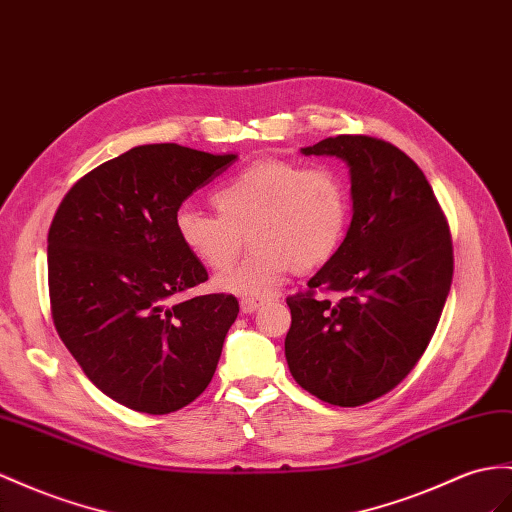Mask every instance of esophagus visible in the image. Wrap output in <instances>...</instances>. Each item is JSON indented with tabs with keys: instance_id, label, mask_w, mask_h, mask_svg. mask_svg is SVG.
Wrapping results in <instances>:
<instances>
[{
	"instance_id": "obj_1",
	"label": "esophagus",
	"mask_w": 512,
	"mask_h": 512,
	"mask_svg": "<svg viewBox=\"0 0 512 512\" xmlns=\"http://www.w3.org/2000/svg\"><path fill=\"white\" fill-rule=\"evenodd\" d=\"M266 303H268V298H264V296H248V298H242L240 307H242L244 313H255L259 307H264Z\"/></svg>"
}]
</instances>
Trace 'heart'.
<instances>
[{"mask_svg":"<svg viewBox=\"0 0 512 512\" xmlns=\"http://www.w3.org/2000/svg\"><path fill=\"white\" fill-rule=\"evenodd\" d=\"M218 216L181 207L175 216L183 248L209 270L238 259L244 235L253 251L238 268L220 274V290L264 296L287 272H311L333 259L342 244L350 196L335 170L290 160H259L212 192Z\"/></svg>","mask_w":512,"mask_h":512,"instance_id":"heart-1","label":"heart"}]
</instances>
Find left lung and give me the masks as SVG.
<instances>
[{"instance_id": "8db88e82", "label": "left lung", "mask_w": 512, "mask_h": 512, "mask_svg": "<svg viewBox=\"0 0 512 512\" xmlns=\"http://www.w3.org/2000/svg\"><path fill=\"white\" fill-rule=\"evenodd\" d=\"M303 153L350 166L355 212L333 259L287 296L285 359L322 402L361 406L398 387L435 335L454 274L450 225L422 170L391 142L342 134Z\"/></svg>"}]
</instances>
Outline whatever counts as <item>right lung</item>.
Here are the masks:
<instances>
[{
	"mask_svg": "<svg viewBox=\"0 0 512 512\" xmlns=\"http://www.w3.org/2000/svg\"><path fill=\"white\" fill-rule=\"evenodd\" d=\"M233 162V153L142 144L86 173L51 220L56 331L90 383L127 409L179 411L216 372L240 305L233 294L178 300L207 270L179 242L175 216Z\"/></svg>",
	"mask_w": 512,
	"mask_h": 512,
	"instance_id": "1",
	"label": "right lung"
}]
</instances>
